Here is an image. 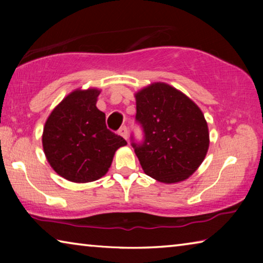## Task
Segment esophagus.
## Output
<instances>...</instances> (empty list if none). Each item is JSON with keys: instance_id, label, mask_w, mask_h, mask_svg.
Listing matches in <instances>:
<instances>
[{"instance_id": "34e87169", "label": "esophagus", "mask_w": 263, "mask_h": 263, "mask_svg": "<svg viewBox=\"0 0 263 263\" xmlns=\"http://www.w3.org/2000/svg\"><path fill=\"white\" fill-rule=\"evenodd\" d=\"M118 135H121V136L124 138V139H127V136H128L127 127H126V126H122V127L118 130Z\"/></svg>"}]
</instances>
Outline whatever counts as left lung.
<instances>
[{
	"instance_id": "left-lung-1",
	"label": "left lung",
	"mask_w": 263,
	"mask_h": 263,
	"mask_svg": "<svg viewBox=\"0 0 263 263\" xmlns=\"http://www.w3.org/2000/svg\"><path fill=\"white\" fill-rule=\"evenodd\" d=\"M136 122L144 137L131 146L145 174L163 183L183 181L205 158L209 130L201 109L177 89L153 83L136 94Z\"/></svg>"
}]
</instances>
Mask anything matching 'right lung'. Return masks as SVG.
<instances>
[{"mask_svg": "<svg viewBox=\"0 0 263 263\" xmlns=\"http://www.w3.org/2000/svg\"><path fill=\"white\" fill-rule=\"evenodd\" d=\"M100 90H75L47 118L43 133L44 152L51 167L66 180L86 183L105 175L114 154L126 145L110 131L105 114L96 108Z\"/></svg>", "mask_w": 263, "mask_h": 263, "instance_id": "add662e5", "label": "right lung"}]
</instances>
